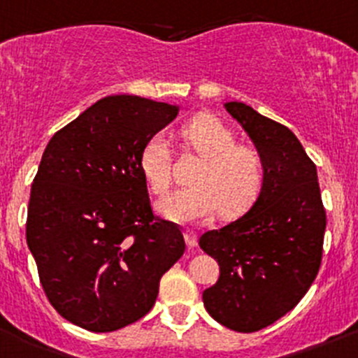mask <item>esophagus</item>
<instances>
[{
  "mask_svg": "<svg viewBox=\"0 0 358 358\" xmlns=\"http://www.w3.org/2000/svg\"><path fill=\"white\" fill-rule=\"evenodd\" d=\"M185 241H186V244H188V248H195L196 244H199V236H196L193 230H186Z\"/></svg>",
  "mask_w": 358,
  "mask_h": 358,
  "instance_id": "obj_1",
  "label": "esophagus"
}]
</instances>
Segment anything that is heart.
<instances>
[{
  "label": "heart",
  "instance_id": "heart-1",
  "mask_svg": "<svg viewBox=\"0 0 358 358\" xmlns=\"http://www.w3.org/2000/svg\"><path fill=\"white\" fill-rule=\"evenodd\" d=\"M186 145L202 156L203 163L193 173L195 182L181 188L158 203V213L176 223H196L217 210L227 217L246 213L264 185V156L251 145L236 144L237 137L221 119L202 114L182 128ZM141 170L158 195L172 182V156L163 135L145 142L141 152Z\"/></svg>",
  "mask_w": 358,
  "mask_h": 358
}]
</instances>
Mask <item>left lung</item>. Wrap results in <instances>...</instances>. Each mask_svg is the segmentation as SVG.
<instances>
[{
  "label": "left lung",
  "instance_id": "left-lung-1",
  "mask_svg": "<svg viewBox=\"0 0 358 358\" xmlns=\"http://www.w3.org/2000/svg\"><path fill=\"white\" fill-rule=\"evenodd\" d=\"M224 108L264 156L265 176L244 216L200 237L220 265V279L202 299L221 325L257 332L292 311L313 285L327 217L316 166L294 131L243 101Z\"/></svg>",
  "mask_w": 358,
  "mask_h": 358
}]
</instances>
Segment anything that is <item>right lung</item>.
I'll list each match as a JSON object with an SVG mask.
<instances>
[{
    "mask_svg": "<svg viewBox=\"0 0 358 358\" xmlns=\"http://www.w3.org/2000/svg\"><path fill=\"white\" fill-rule=\"evenodd\" d=\"M179 105L98 100L49 141L31 186L28 248L64 320L112 332L148 315L185 253L179 227L152 214L141 152Z\"/></svg>",
    "mask_w": 358,
    "mask_h": 358,
    "instance_id": "1",
    "label": "right lung"
}]
</instances>
